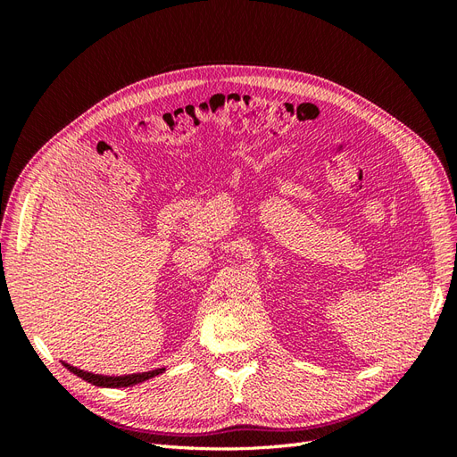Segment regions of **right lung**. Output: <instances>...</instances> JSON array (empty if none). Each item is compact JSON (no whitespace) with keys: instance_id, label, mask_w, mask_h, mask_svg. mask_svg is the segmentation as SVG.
I'll return each mask as SVG.
<instances>
[{"instance_id":"obj_1","label":"right lung","mask_w":457,"mask_h":457,"mask_svg":"<svg viewBox=\"0 0 457 457\" xmlns=\"http://www.w3.org/2000/svg\"><path fill=\"white\" fill-rule=\"evenodd\" d=\"M64 368L71 370L74 376L86 379L87 383L91 385H96V386H112V389H120V386H133L137 383H143L150 378L154 376H160V373L165 371V368H158V370H152V371H143V373H129V376H101V373H91V371H86V370H79L76 366H71L62 362Z\"/></svg>"}]
</instances>
